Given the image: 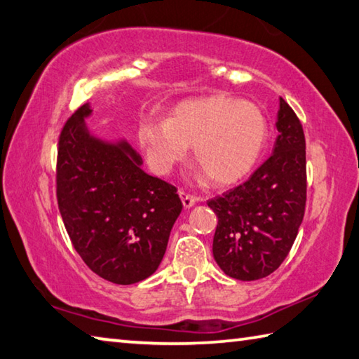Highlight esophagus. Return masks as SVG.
Masks as SVG:
<instances>
[{
  "instance_id": "esophagus-1",
  "label": "esophagus",
  "mask_w": 359,
  "mask_h": 359,
  "mask_svg": "<svg viewBox=\"0 0 359 359\" xmlns=\"http://www.w3.org/2000/svg\"><path fill=\"white\" fill-rule=\"evenodd\" d=\"M178 194H180V197H181V202H183V205H184V208H191V206L196 205L197 197L191 196V194H187V192L183 191V189H180Z\"/></svg>"
}]
</instances>
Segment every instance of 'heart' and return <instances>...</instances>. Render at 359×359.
Returning <instances> with one entry per match:
<instances>
[{"label":"heart","instance_id":"b5f03b06","mask_svg":"<svg viewBox=\"0 0 359 359\" xmlns=\"http://www.w3.org/2000/svg\"><path fill=\"white\" fill-rule=\"evenodd\" d=\"M266 140L268 121L259 107L221 94L184 100L165 121L144 119L138 126L151 168L168 172L194 144V159L212 184H231L248 175Z\"/></svg>","mask_w":359,"mask_h":359}]
</instances>
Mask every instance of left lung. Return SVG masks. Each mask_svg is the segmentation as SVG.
<instances>
[{
	"label": "left lung",
	"instance_id": "1",
	"mask_svg": "<svg viewBox=\"0 0 359 359\" xmlns=\"http://www.w3.org/2000/svg\"><path fill=\"white\" fill-rule=\"evenodd\" d=\"M274 151L249 180L208 200L217 227L212 255L238 280L274 273L290 252L306 210V138L299 118L280 97Z\"/></svg>",
	"mask_w": 359,
	"mask_h": 359
}]
</instances>
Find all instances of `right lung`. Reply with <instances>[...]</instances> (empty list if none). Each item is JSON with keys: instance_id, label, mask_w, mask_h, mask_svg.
<instances>
[{"instance_id": "add662e5", "label": "right lung", "mask_w": 359, "mask_h": 359, "mask_svg": "<svg viewBox=\"0 0 359 359\" xmlns=\"http://www.w3.org/2000/svg\"><path fill=\"white\" fill-rule=\"evenodd\" d=\"M85 104L62 126L56 157V200L62 222L86 266L130 285L161 265L183 203L176 187L144 173L128 142L93 137Z\"/></svg>"}]
</instances>
